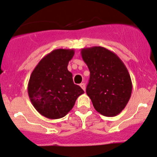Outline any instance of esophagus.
<instances>
[{
    "mask_svg": "<svg viewBox=\"0 0 157 157\" xmlns=\"http://www.w3.org/2000/svg\"><path fill=\"white\" fill-rule=\"evenodd\" d=\"M80 87L83 89L84 90H85V83H81L80 84Z\"/></svg>",
    "mask_w": 157,
    "mask_h": 157,
    "instance_id": "1",
    "label": "esophagus"
}]
</instances>
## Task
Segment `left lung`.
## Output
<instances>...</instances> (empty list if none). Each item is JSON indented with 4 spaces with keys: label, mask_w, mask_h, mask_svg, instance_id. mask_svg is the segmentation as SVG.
I'll return each mask as SVG.
<instances>
[{
    "label": "left lung",
    "mask_w": 157,
    "mask_h": 157,
    "mask_svg": "<svg viewBox=\"0 0 157 157\" xmlns=\"http://www.w3.org/2000/svg\"><path fill=\"white\" fill-rule=\"evenodd\" d=\"M81 54L90 70L86 93L94 109L106 117L117 115L132 94V81L126 66L115 53L104 47L82 48Z\"/></svg>",
    "instance_id": "8db88e82"
}]
</instances>
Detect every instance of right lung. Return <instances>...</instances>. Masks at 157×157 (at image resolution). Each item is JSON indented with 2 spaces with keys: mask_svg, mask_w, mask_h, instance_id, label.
Instances as JSON below:
<instances>
[{
  "mask_svg": "<svg viewBox=\"0 0 157 157\" xmlns=\"http://www.w3.org/2000/svg\"><path fill=\"white\" fill-rule=\"evenodd\" d=\"M74 49L53 50L41 59L32 72L28 85L29 98L36 110L49 119L64 117L84 90L75 85L67 70Z\"/></svg>",
  "mask_w": 157,
  "mask_h": 157,
  "instance_id": "1",
  "label": "right lung"
}]
</instances>
